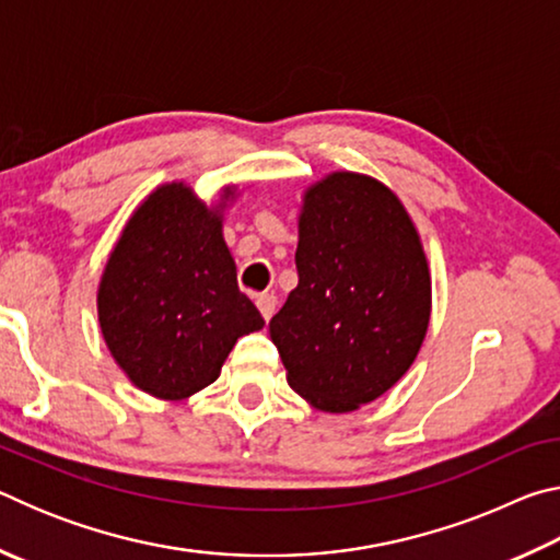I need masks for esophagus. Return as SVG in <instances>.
I'll list each match as a JSON object with an SVG mask.
<instances>
[{"instance_id":"obj_1","label":"esophagus","mask_w":560,"mask_h":560,"mask_svg":"<svg viewBox=\"0 0 560 560\" xmlns=\"http://www.w3.org/2000/svg\"><path fill=\"white\" fill-rule=\"evenodd\" d=\"M257 306L261 311L264 320H269L273 316V311H277V296H273V293H261L257 299Z\"/></svg>"}]
</instances>
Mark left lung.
<instances>
[{
	"label": "left lung",
	"mask_w": 560,
	"mask_h": 560,
	"mask_svg": "<svg viewBox=\"0 0 560 560\" xmlns=\"http://www.w3.org/2000/svg\"><path fill=\"white\" fill-rule=\"evenodd\" d=\"M299 287L269 334L287 381L324 412H353L410 371L428 334L432 281L420 234L390 187L330 173L299 214Z\"/></svg>",
	"instance_id": "1"
}]
</instances>
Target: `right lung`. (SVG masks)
<instances>
[{
    "label": "right lung",
    "mask_w": 560,
    "mask_h": 560,
    "mask_svg": "<svg viewBox=\"0 0 560 560\" xmlns=\"http://www.w3.org/2000/svg\"><path fill=\"white\" fill-rule=\"evenodd\" d=\"M220 205L167 183L145 197L98 283V324L122 373L160 400H185L212 385L236 338L264 326L236 287V264L222 236Z\"/></svg>",
    "instance_id": "1"
}]
</instances>
